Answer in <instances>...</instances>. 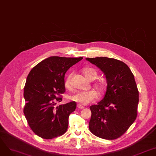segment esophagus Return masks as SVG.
<instances>
[{"label": "esophagus", "mask_w": 156, "mask_h": 156, "mask_svg": "<svg viewBox=\"0 0 156 156\" xmlns=\"http://www.w3.org/2000/svg\"><path fill=\"white\" fill-rule=\"evenodd\" d=\"M77 107H78V108H80V109H83V108H84V107H83L82 105H81L80 104H78V105H77Z\"/></svg>", "instance_id": "esophagus-1"}]
</instances>
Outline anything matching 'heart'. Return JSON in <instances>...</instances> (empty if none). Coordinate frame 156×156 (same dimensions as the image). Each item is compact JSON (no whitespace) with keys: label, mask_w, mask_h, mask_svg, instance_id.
Wrapping results in <instances>:
<instances>
[{"label":"heart","mask_w":156,"mask_h":156,"mask_svg":"<svg viewBox=\"0 0 156 156\" xmlns=\"http://www.w3.org/2000/svg\"><path fill=\"white\" fill-rule=\"evenodd\" d=\"M83 73L85 76L90 80H94L97 76L98 73L95 69L90 67H86L83 69ZM73 74H68L65 80V86L67 89L71 88V78ZM95 87L98 89L100 93H103L105 90V84L103 81H97L94 83ZM98 98V93L95 90L91 89L87 91H78L71 96L70 99L76 102L80 105H87L96 100Z\"/></svg>","instance_id":"1"}]
</instances>
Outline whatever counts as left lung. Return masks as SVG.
I'll use <instances>...</instances> for the list:
<instances>
[{"instance_id": "1", "label": "left lung", "mask_w": 156, "mask_h": 156, "mask_svg": "<svg viewBox=\"0 0 156 156\" xmlns=\"http://www.w3.org/2000/svg\"><path fill=\"white\" fill-rule=\"evenodd\" d=\"M106 76L107 87L103 99L90 107V131L102 139L112 140L122 136L137 115L139 91L128 66L107 57L86 58Z\"/></svg>"}]
</instances>
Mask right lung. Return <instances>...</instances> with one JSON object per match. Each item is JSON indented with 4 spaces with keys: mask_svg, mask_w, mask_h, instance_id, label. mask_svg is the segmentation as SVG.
<instances>
[{
    "mask_svg": "<svg viewBox=\"0 0 156 156\" xmlns=\"http://www.w3.org/2000/svg\"><path fill=\"white\" fill-rule=\"evenodd\" d=\"M83 59L51 56L40 62L29 73L24 90V113L34 134L45 140L63 135L69 116L76 107L71 101L56 106L66 91L64 76L68 69Z\"/></svg>",
    "mask_w": 156,
    "mask_h": 156,
    "instance_id": "obj_1",
    "label": "right lung"
}]
</instances>
